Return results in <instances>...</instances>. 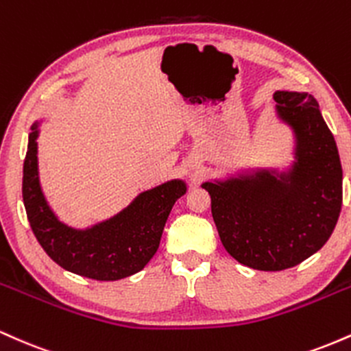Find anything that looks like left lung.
Wrapping results in <instances>:
<instances>
[{"mask_svg": "<svg viewBox=\"0 0 351 351\" xmlns=\"http://www.w3.org/2000/svg\"><path fill=\"white\" fill-rule=\"evenodd\" d=\"M277 112L297 135V163L289 175L204 183L213 219L226 251L257 271L304 263L332 236L341 211L340 156L332 132L307 94L276 92Z\"/></svg>", "mask_w": 351, "mask_h": 351, "instance_id": "1", "label": "left lung"}]
</instances>
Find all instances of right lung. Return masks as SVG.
Listing matches in <instances>:
<instances>
[{"label":"right lung","mask_w":351,"mask_h":351,"mask_svg":"<svg viewBox=\"0 0 351 351\" xmlns=\"http://www.w3.org/2000/svg\"><path fill=\"white\" fill-rule=\"evenodd\" d=\"M38 130L29 135L23 168V201L36 239L66 271L94 280H119L142 271L155 256L183 181L145 191L125 211L87 231L64 226L47 206L38 176Z\"/></svg>","instance_id":"1"}]
</instances>
